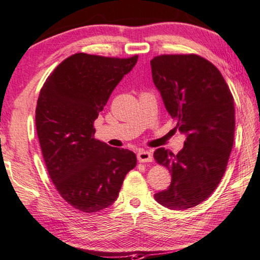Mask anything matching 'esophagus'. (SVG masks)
Wrapping results in <instances>:
<instances>
[{
    "instance_id": "1",
    "label": "esophagus",
    "mask_w": 260,
    "mask_h": 260,
    "mask_svg": "<svg viewBox=\"0 0 260 260\" xmlns=\"http://www.w3.org/2000/svg\"><path fill=\"white\" fill-rule=\"evenodd\" d=\"M137 158H138V161H139V162H151V161L153 160L151 152H148V151H144V150H142V151H139V152H138Z\"/></svg>"
}]
</instances>
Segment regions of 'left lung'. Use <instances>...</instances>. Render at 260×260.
Segmentation results:
<instances>
[{"label": "left lung", "mask_w": 260, "mask_h": 260, "mask_svg": "<svg viewBox=\"0 0 260 260\" xmlns=\"http://www.w3.org/2000/svg\"><path fill=\"white\" fill-rule=\"evenodd\" d=\"M151 68L166 109L186 137L177 154L162 147L154 152L172 175L169 188L154 198L170 210H186L210 197L226 172L235 133L234 98L218 68L199 55H159Z\"/></svg>", "instance_id": "1"}]
</instances>
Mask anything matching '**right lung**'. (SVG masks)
<instances>
[{"label":"right lung","mask_w":260,"mask_h":260,"mask_svg":"<svg viewBox=\"0 0 260 260\" xmlns=\"http://www.w3.org/2000/svg\"><path fill=\"white\" fill-rule=\"evenodd\" d=\"M137 59L74 54L55 68L38 98L37 134L50 180L80 212L112 205L137 165L133 151L94 138V121Z\"/></svg>","instance_id":"obj_1"}]
</instances>
